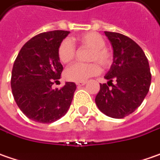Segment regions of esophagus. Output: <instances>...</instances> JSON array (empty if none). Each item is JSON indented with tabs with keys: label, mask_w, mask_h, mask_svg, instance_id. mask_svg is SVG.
<instances>
[{
	"label": "esophagus",
	"mask_w": 160,
	"mask_h": 160,
	"mask_svg": "<svg viewBox=\"0 0 160 160\" xmlns=\"http://www.w3.org/2000/svg\"><path fill=\"white\" fill-rule=\"evenodd\" d=\"M86 84V81H82V82H77V83H76V86H85Z\"/></svg>",
	"instance_id": "obj_1"
}]
</instances>
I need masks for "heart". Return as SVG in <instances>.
Here are the masks:
<instances>
[{
	"instance_id": "obj_1",
	"label": "heart",
	"mask_w": 160,
	"mask_h": 160,
	"mask_svg": "<svg viewBox=\"0 0 160 160\" xmlns=\"http://www.w3.org/2000/svg\"><path fill=\"white\" fill-rule=\"evenodd\" d=\"M80 46L90 48L88 60L97 63H74L66 69L64 75L67 80L74 82H82L87 78L95 76L100 73L101 69L98 62L104 69H108L113 63V52L106 47L105 38L98 32H89L82 33L73 39ZM75 46L73 42L66 38L63 39L58 45L57 56L61 63H70L75 58Z\"/></svg>"
}]
</instances>
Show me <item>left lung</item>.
Returning a JSON list of instances; mask_svg holds the SVG:
<instances>
[{"mask_svg":"<svg viewBox=\"0 0 160 160\" xmlns=\"http://www.w3.org/2000/svg\"><path fill=\"white\" fill-rule=\"evenodd\" d=\"M105 34L112 43L114 61L105 76L108 84H100L96 104L105 115L123 118L138 108L148 93L150 68L147 56L135 41L118 32H105Z\"/></svg>","mask_w":160,"mask_h":160,"instance_id":"1","label":"left lung"}]
</instances>
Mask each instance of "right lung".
I'll list each match as a JSON object with an SVG mask.
<instances>
[{"label": "right lung", "mask_w": 160, "mask_h": 160, "mask_svg": "<svg viewBox=\"0 0 160 160\" xmlns=\"http://www.w3.org/2000/svg\"><path fill=\"white\" fill-rule=\"evenodd\" d=\"M68 34V31L61 30L39 33L22 47L14 61L11 78L12 96L30 119L52 123L70 108L75 84L66 82L60 89L52 88L63 69L57 48Z\"/></svg>", "instance_id": "right-lung-1"}]
</instances>
